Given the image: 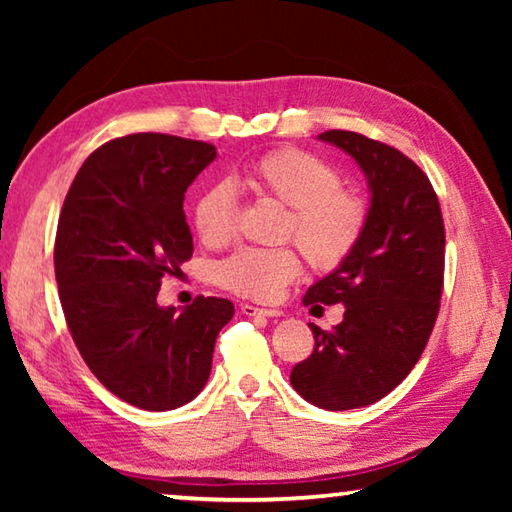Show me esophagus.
<instances>
[{
  "mask_svg": "<svg viewBox=\"0 0 512 512\" xmlns=\"http://www.w3.org/2000/svg\"><path fill=\"white\" fill-rule=\"evenodd\" d=\"M241 314L246 316H268V318H275V316H282L280 309H264V307H255V305H241Z\"/></svg>",
  "mask_w": 512,
  "mask_h": 512,
  "instance_id": "34e87169",
  "label": "esophagus"
}]
</instances>
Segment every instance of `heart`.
Instances as JSON below:
<instances>
[{
  "instance_id": "obj_1",
  "label": "heart",
  "mask_w": 512,
  "mask_h": 512,
  "mask_svg": "<svg viewBox=\"0 0 512 512\" xmlns=\"http://www.w3.org/2000/svg\"><path fill=\"white\" fill-rule=\"evenodd\" d=\"M246 183L259 196L289 207L284 235L296 239L311 266L332 271L352 255L368 223L363 198L341 189V173L320 155L282 146L257 158ZM237 192L228 180L203 189L192 221L207 246H223L237 228ZM300 273L291 248H241L216 266V282L241 298L271 302Z\"/></svg>"
}]
</instances>
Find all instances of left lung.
<instances>
[{"mask_svg": "<svg viewBox=\"0 0 512 512\" xmlns=\"http://www.w3.org/2000/svg\"><path fill=\"white\" fill-rule=\"evenodd\" d=\"M318 140L357 160L370 207L352 255L302 300L341 302L345 314L332 332L309 325L314 352L291 370V386L318 409L348 411L381 400L418 363L440 309L445 225L429 178L404 153L350 131Z\"/></svg>", "mask_w": 512, "mask_h": 512, "instance_id": "1", "label": "left lung"}]
</instances>
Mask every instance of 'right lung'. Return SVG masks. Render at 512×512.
<instances>
[{
  "label": "right lung",
  "instance_id": "add662e5",
  "mask_svg": "<svg viewBox=\"0 0 512 512\" xmlns=\"http://www.w3.org/2000/svg\"><path fill=\"white\" fill-rule=\"evenodd\" d=\"M214 158L212 144L176 135L117 137L83 162L60 212L54 266L67 327L94 377L137 409L192 402L235 314L225 298L158 305L162 277L194 253L183 201Z\"/></svg>",
  "mask_w": 512,
  "mask_h": 512
}]
</instances>
